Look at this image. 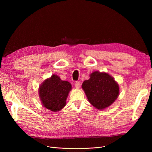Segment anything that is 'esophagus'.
<instances>
[{
  "mask_svg": "<svg viewBox=\"0 0 152 152\" xmlns=\"http://www.w3.org/2000/svg\"><path fill=\"white\" fill-rule=\"evenodd\" d=\"M80 85H81V84H80V82H75V87H76V88L77 89H79L80 87Z\"/></svg>",
  "mask_w": 152,
  "mask_h": 152,
  "instance_id": "esophagus-1",
  "label": "esophagus"
}]
</instances>
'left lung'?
Instances as JSON below:
<instances>
[{
  "label": "left lung",
  "mask_w": 152,
  "mask_h": 152,
  "mask_svg": "<svg viewBox=\"0 0 152 152\" xmlns=\"http://www.w3.org/2000/svg\"><path fill=\"white\" fill-rule=\"evenodd\" d=\"M89 102L96 109L102 110L109 107L119 95L120 88L114 78L106 72H93L89 79L82 85Z\"/></svg>",
  "instance_id": "obj_1"
}]
</instances>
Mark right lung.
I'll list each match as a JSON object with an SVG mask.
<instances>
[{"instance_id":"obj_1","label":"right lung","mask_w":152,"mask_h":152,"mask_svg":"<svg viewBox=\"0 0 152 152\" xmlns=\"http://www.w3.org/2000/svg\"><path fill=\"white\" fill-rule=\"evenodd\" d=\"M72 87L70 82L62 80L53 74L44 80L39 87V96L43 107L50 111H60L66 104V100Z\"/></svg>"}]
</instances>
